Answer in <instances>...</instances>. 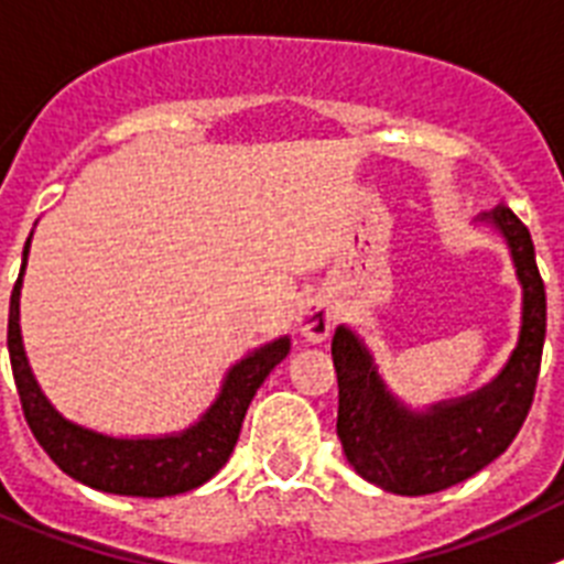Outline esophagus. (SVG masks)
<instances>
[{
	"instance_id": "obj_1",
	"label": "esophagus",
	"mask_w": 564,
	"mask_h": 564,
	"mask_svg": "<svg viewBox=\"0 0 564 564\" xmlns=\"http://www.w3.org/2000/svg\"><path fill=\"white\" fill-rule=\"evenodd\" d=\"M297 329H301V335L310 343L326 340L329 332L335 329V310H332V303L323 295L310 297V301L303 303L301 317H297Z\"/></svg>"
}]
</instances>
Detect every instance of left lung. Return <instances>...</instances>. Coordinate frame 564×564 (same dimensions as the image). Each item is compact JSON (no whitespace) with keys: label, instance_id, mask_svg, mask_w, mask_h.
<instances>
[{"label":"left lung","instance_id":"8db88e82","mask_svg":"<svg viewBox=\"0 0 564 564\" xmlns=\"http://www.w3.org/2000/svg\"><path fill=\"white\" fill-rule=\"evenodd\" d=\"M488 218L506 235L522 283L519 346L491 386L414 414L386 391L355 332L340 326L332 337L343 454L360 477L391 494L423 497L474 477L513 443L531 411L545 343V283L531 232L511 207L499 204Z\"/></svg>","mask_w":564,"mask_h":564}]
</instances>
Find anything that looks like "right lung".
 <instances>
[{
  "label": "right lung",
  "mask_w": 564,
  "mask_h": 564,
  "mask_svg": "<svg viewBox=\"0 0 564 564\" xmlns=\"http://www.w3.org/2000/svg\"><path fill=\"white\" fill-rule=\"evenodd\" d=\"M28 247L22 252V272L28 261ZM22 272L11 292V315H8V351L17 380L19 403L24 420L31 425L36 443L45 448L47 457L67 474L105 494L121 497H173L189 488L204 486L209 477L221 471L232 454L243 417L252 403L254 391L261 389L267 375L289 355V337L269 343L254 355L243 357L227 375L221 394L213 409L200 417L198 425L187 429L178 437L161 440H116L87 431L82 425L67 423L45 400L28 366L19 335V289Z\"/></svg>",
  "instance_id": "right-lung-1"
}]
</instances>
